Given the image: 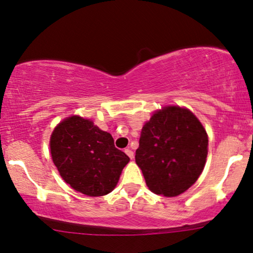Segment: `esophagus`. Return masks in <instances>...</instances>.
Listing matches in <instances>:
<instances>
[{"mask_svg":"<svg viewBox=\"0 0 253 253\" xmlns=\"http://www.w3.org/2000/svg\"><path fill=\"white\" fill-rule=\"evenodd\" d=\"M125 153H126V155L130 158V160H133V158H134V153H133L132 150H130V149H125Z\"/></svg>","mask_w":253,"mask_h":253,"instance_id":"1","label":"esophagus"}]
</instances>
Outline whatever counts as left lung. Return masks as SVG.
Listing matches in <instances>:
<instances>
[{
  "label": "left lung",
  "mask_w": 253,
  "mask_h": 253,
  "mask_svg": "<svg viewBox=\"0 0 253 253\" xmlns=\"http://www.w3.org/2000/svg\"><path fill=\"white\" fill-rule=\"evenodd\" d=\"M135 162L155 194L176 197L203 172L208 137L200 121L186 109L168 106L144 125Z\"/></svg>",
  "instance_id": "1"
}]
</instances>
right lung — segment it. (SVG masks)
<instances>
[{
	"label": "right lung",
	"mask_w": 253,
	"mask_h": 253,
	"mask_svg": "<svg viewBox=\"0 0 253 253\" xmlns=\"http://www.w3.org/2000/svg\"><path fill=\"white\" fill-rule=\"evenodd\" d=\"M50 154L63 180L90 197L110 193L129 162L114 147L110 133L77 116L67 118L54 129Z\"/></svg>",
	"instance_id": "add662e5"
}]
</instances>
